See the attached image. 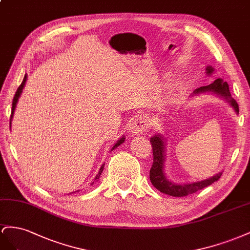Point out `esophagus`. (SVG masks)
Masks as SVG:
<instances>
[{
	"label": "esophagus",
	"mask_w": 250,
	"mask_h": 250,
	"mask_svg": "<svg viewBox=\"0 0 250 250\" xmlns=\"http://www.w3.org/2000/svg\"><path fill=\"white\" fill-rule=\"evenodd\" d=\"M149 120L146 115H138L132 121L130 131L133 135H139L148 130Z\"/></svg>",
	"instance_id": "esophagus-1"
}]
</instances>
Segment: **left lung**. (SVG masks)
Instances as JSON below:
<instances>
[{
	"label": "left lung",
	"instance_id": "1",
	"mask_svg": "<svg viewBox=\"0 0 250 250\" xmlns=\"http://www.w3.org/2000/svg\"><path fill=\"white\" fill-rule=\"evenodd\" d=\"M213 69L211 66L206 67V74L208 76L213 73ZM200 94H212L216 95L220 98L224 99L225 102L229 104V105L233 109L234 113L239 114V105L237 102L231 97L229 87L228 83L224 82L222 78H217V80L209 83L208 85H203L196 89L192 92L191 96L200 95ZM151 144L153 146V166L149 169V179H151L152 184L158 189L159 191L163 192L173 197H185L194 192L198 191L199 189H202L208 185L212 184L219 180V178L222 175V172H219L218 174L213 175L208 179H204L201 181H195L189 183H176L168 179L166 174V146L167 142L166 138L161 133H157L154 136L151 137Z\"/></svg>",
	"mask_w": 250,
	"mask_h": 250
}]
</instances>
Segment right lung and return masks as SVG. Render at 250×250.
<instances>
[{
    "label": "right lung",
    "instance_id": "obj_1",
    "mask_svg": "<svg viewBox=\"0 0 250 250\" xmlns=\"http://www.w3.org/2000/svg\"><path fill=\"white\" fill-rule=\"evenodd\" d=\"M26 81H27V74H25V77H24V80H23L22 83H21V85L18 88V90H17V92H16V95H14V97H13V101H12V109H11V116H10V127H11V120H12V117H13L14 110H16V106H17V104H18V102H19V98H20L21 94H22L23 89H24V87H25ZM125 140V136H121V137L115 142V144L113 145V146L110 148V151L112 152L113 149H115L116 147H118L121 144H124ZM104 165H102L101 168H99L98 174L95 176L94 181L91 183V185H93V184L95 183V181H97V180L99 179V177H101V175H102V173H103V170H104ZM76 191H78V190H76ZM76 191H72V192H70V194H73V192H76Z\"/></svg>",
    "mask_w": 250,
    "mask_h": 250
}]
</instances>
